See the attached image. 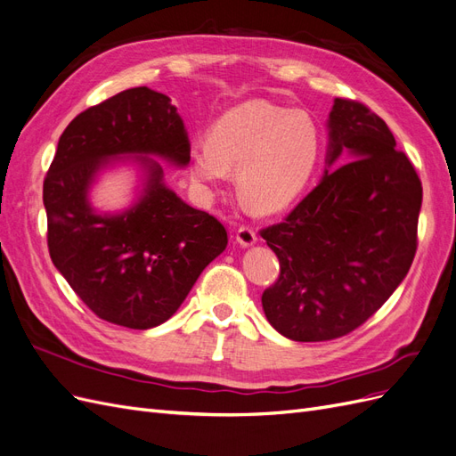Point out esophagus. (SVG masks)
Wrapping results in <instances>:
<instances>
[{
    "label": "esophagus",
    "instance_id": "1",
    "mask_svg": "<svg viewBox=\"0 0 456 456\" xmlns=\"http://www.w3.org/2000/svg\"><path fill=\"white\" fill-rule=\"evenodd\" d=\"M236 241L241 245V247H253L256 243V233L251 230V228H240L238 233H236Z\"/></svg>",
    "mask_w": 456,
    "mask_h": 456
}]
</instances>
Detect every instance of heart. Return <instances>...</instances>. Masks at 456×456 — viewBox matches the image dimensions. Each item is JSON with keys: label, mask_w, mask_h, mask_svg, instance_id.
Returning a JSON list of instances; mask_svg holds the SVG:
<instances>
[{"label": "heart", "mask_w": 456, "mask_h": 456, "mask_svg": "<svg viewBox=\"0 0 456 456\" xmlns=\"http://www.w3.org/2000/svg\"><path fill=\"white\" fill-rule=\"evenodd\" d=\"M320 148V129L306 110L249 101L220 116L209 139L191 144L188 158L191 176L203 186H216L238 171V194L247 209L273 215L306 188Z\"/></svg>", "instance_id": "b5f03b06"}]
</instances>
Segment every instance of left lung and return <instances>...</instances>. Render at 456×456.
I'll return each instance as SVG.
<instances>
[{
	"label": "left lung",
	"instance_id": "left-lung-1",
	"mask_svg": "<svg viewBox=\"0 0 456 456\" xmlns=\"http://www.w3.org/2000/svg\"><path fill=\"white\" fill-rule=\"evenodd\" d=\"M422 184L388 126L335 99L325 173L281 224L262 230L280 278L262 293L266 320L297 342L348 335L405 280L417 251Z\"/></svg>",
	"mask_w": 456,
	"mask_h": 456
}]
</instances>
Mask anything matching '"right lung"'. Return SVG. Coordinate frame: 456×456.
<instances>
[{"mask_svg":"<svg viewBox=\"0 0 456 456\" xmlns=\"http://www.w3.org/2000/svg\"><path fill=\"white\" fill-rule=\"evenodd\" d=\"M190 141L167 94L118 93L72 119L44 183L54 268L110 323L151 329L181 308L200 273L226 249L224 226L165 183L158 161L184 169ZM137 171L134 201L101 212L90 194L106 171Z\"/></svg>","mask_w":456,"mask_h":456,"instance_id":"1","label":"right lung"}]
</instances>
